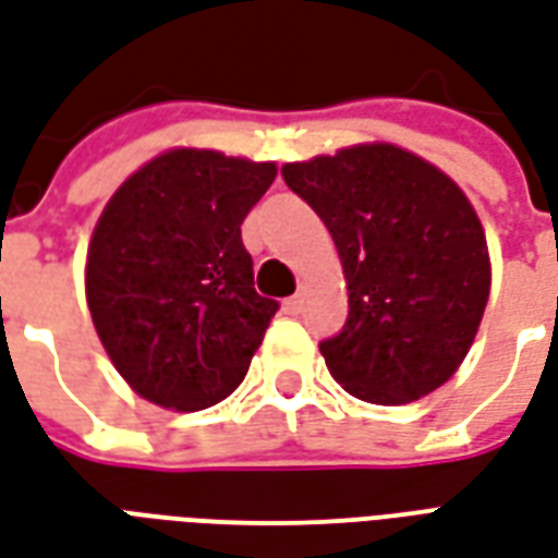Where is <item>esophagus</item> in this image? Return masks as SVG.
I'll return each instance as SVG.
<instances>
[{
	"instance_id": "34e87169",
	"label": "esophagus",
	"mask_w": 558,
	"mask_h": 558,
	"mask_svg": "<svg viewBox=\"0 0 558 558\" xmlns=\"http://www.w3.org/2000/svg\"><path fill=\"white\" fill-rule=\"evenodd\" d=\"M283 311L290 313V316H299V313L304 311V295L299 292V295H292V299L283 301Z\"/></svg>"
}]
</instances>
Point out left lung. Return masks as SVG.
Returning <instances> with one entry per match:
<instances>
[{"label": "left lung", "mask_w": 558, "mask_h": 558, "mask_svg": "<svg viewBox=\"0 0 558 558\" xmlns=\"http://www.w3.org/2000/svg\"><path fill=\"white\" fill-rule=\"evenodd\" d=\"M340 251L349 319L319 342L328 373L373 405H408L449 381L488 304L485 230L464 192L393 144L280 168Z\"/></svg>", "instance_id": "8db88e82"}]
</instances>
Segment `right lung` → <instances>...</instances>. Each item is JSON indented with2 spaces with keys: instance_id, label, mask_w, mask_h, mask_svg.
Wrapping results in <instances>:
<instances>
[{
  "instance_id": "obj_1",
  "label": "right lung",
  "mask_w": 558,
  "mask_h": 558,
  "mask_svg": "<svg viewBox=\"0 0 558 558\" xmlns=\"http://www.w3.org/2000/svg\"><path fill=\"white\" fill-rule=\"evenodd\" d=\"M275 162L168 150L114 192L94 227L85 295L132 390L174 411L227 399L245 378L278 301L254 290L242 221Z\"/></svg>"
}]
</instances>
